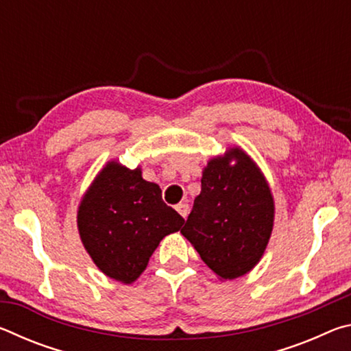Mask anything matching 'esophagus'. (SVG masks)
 I'll return each mask as SVG.
<instances>
[{"label": "esophagus", "mask_w": 351, "mask_h": 351, "mask_svg": "<svg viewBox=\"0 0 351 351\" xmlns=\"http://www.w3.org/2000/svg\"><path fill=\"white\" fill-rule=\"evenodd\" d=\"M176 210L182 218H187L189 212H190V207H189L187 203H180V204H176Z\"/></svg>", "instance_id": "obj_1"}]
</instances>
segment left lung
Masks as SVG:
<instances>
[{"instance_id":"1","label":"left lung","mask_w":351,"mask_h":351,"mask_svg":"<svg viewBox=\"0 0 351 351\" xmlns=\"http://www.w3.org/2000/svg\"><path fill=\"white\" fill-rule=\"evenodd\" d=\"M272 223L274 201L263 175L245 152L230 148L207 164L181 234L217 276L232 280L258 263Z\"/></svg>"}]
</instances>
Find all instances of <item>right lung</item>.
<instances>
[{"label": "right lung", "instance_id": "right-lung-1", "mask_svg": "<svg viewBox=\"0 0 351 351\" xmlns=\"http://www.w3.org/2000/svg\"><path fill=\"white\" fill-rule=\"evenodd\" d=\"M77 223L97 268L114 280L132 283L159 241L178 232L184 218L164 203L158 184L142 180L141 169L108 162L83 198Z\"/></svg>", "mask_w": 351, "mask_h": 351}]
</instances>
